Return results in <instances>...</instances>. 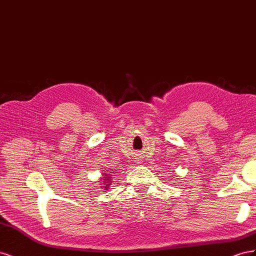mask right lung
Returning a JSON list of instances; mask_svg holds the SVG:
<instances>
[{
  "label": "right lung",
  "mask_w": 256,
  "mask_h": 256,
  "mask_svg": "<svg viewBox=\"0 0 256 256\" xmlns=\"http://www.w3.org/2000/svg\"><path fill=\"white\" fill-rule=\"evenodd\" d=\"M108 175H109V174H108ZM108 175H104V177L106 178H104V180H108V182H106V184H110V177H108ZM104 186H106V184H104Z\"/></svg>",
  "instance_id": "1"
}]
</instances>
